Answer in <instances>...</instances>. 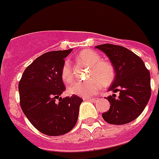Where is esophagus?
Segmentation results:
<instances>
[{
  "instance_id": "obj_1",
  "label": "esophagus",
  "mask_w": 159,
  "mask_h": 159,
  "mask_svg": "<svg viewBox=\"0 0 159 159\" xmlns=\"http://www.w3.org/2000/svg\"><path fill=\"white\" fill-rule=\"evenodd\" d=\"M84 100H90V101L95 102V101H96V98H84Z\"/></svg>"
}]
</instances>
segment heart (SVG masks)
<instances>
[{
  "instance_id": "obj_1",
  "label": "heart",
  "mask_w": 159,
  "mask_h": 159,
  "mask_svg": "<svg viewBox=\"0 0 159 159\" xmlns=\"http://www.w3.org/2000/svg\"><path fill=\"white\" fill-rule=\"evenodd\" d=\"M77 59L91 66L89 78L86 82H77L68 87V92L80 97L89 98L95 95L102 86H108L114 79L115 72L113 65L102 61L101 56L92 50H84L77 55ZM61 78L65 84L73 81V74L70 64L65 62L61 70Z\"/></svg>"
}]
</instances>
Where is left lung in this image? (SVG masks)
I'll return each instance as SVG.
<instances>
[{"label":"left lung","instance_id":"8db88e82","mask_svg":"<svg viewBox=\"0 0 159 159\" xmlns=\"http://www.w3.org/2000/svg\"><path fill=\"white\" fill-rule=\"evenodd\" d=\"M109 57L115 71L107 97L109 111L102 114L104 121L114 125L126 124L141 114L151 95L150 74L138 55L123 46L104 44L95 46ZM116 92L120 95L116 97Z\"/></svg>","mask_w":159,"mask_h":159}]
</instances>
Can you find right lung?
Masks as SVG:
<instances>
[{
  "instance_id": "add662e5",
  "label": "right lung",
  "mask_w": 159,
  "mask_h": 159,
  "mask_svg": "<svg viewBox=\"0 0 159 159\" xmlns=\"http://www.w3.org/2000/svg\"><path fill=\"white\" fill-rule=\"evenodd\" d=\"M73 49L45 53L24 70L19 83L21 109L29 122L47 135H64L75 126L82 100L61 98V70Z\"/></svg>"
}]
</instances>
